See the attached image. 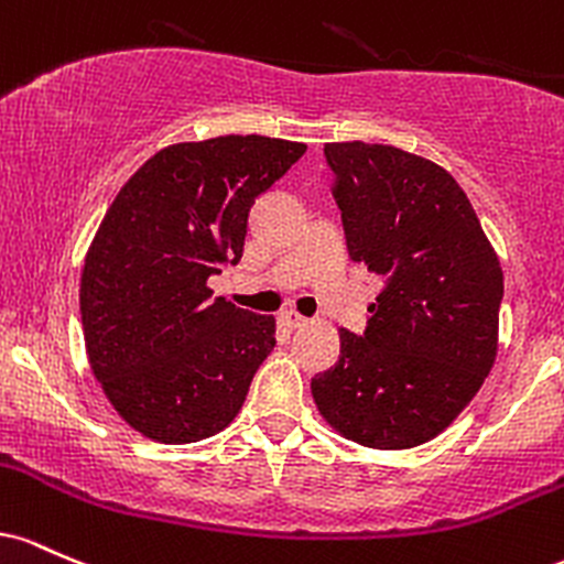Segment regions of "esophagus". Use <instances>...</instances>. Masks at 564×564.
<instances>
[{
    "mask_svg": "<svg viewBox=\"0 0 564 564\" xmlns=\"http://www.w3.org/2000/svg\"><path fill=\"white\" fill-rule=\"evenodd\" d=\"M284 322H288V327H293V330H299V327L308 325L306 316H301L299 312H284Z\"/></svg>",
    "mask_w": 564,
    "mask_h": 564,
    "instance_id": "obj_1",
    "label": "esophagus"
}]
</instances>
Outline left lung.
<instances>
[{"label": "left lung", "mask_w": 564, "mask_h": 564, "mask_svg": "<svg viewBox=\"0 0 564 564\" xmlns=\"http://www.w3.org/2000/svg\"><path fill=\"white\" fill-rule=\"evenodd\" d=\"M351 261L383 276L365 335L312 378L316 410L346 440L408 451L474 400L498 354L503 271L445 167L383 143H325Z\"/></svg>", "instance_id": "left-lung-1"}]
</instances>
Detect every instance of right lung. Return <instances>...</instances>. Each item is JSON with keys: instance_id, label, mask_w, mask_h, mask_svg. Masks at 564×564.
I'll return each instance as SVG.
<instances>
[{"instance_id": "1", "label": "right lung", "mask_w": 564, "mask_h": 564, "mask_svg": "<svg viewBox=\"0 0 564 564\" xmlns=\"http://www.w3.org/2000/svg\"><path fill=\"white\" fill-rule=\"evenodd\" d=\"M306 143L220 135L156 151L95 231L79 282L93 376L130 429L162 445L224 432L274 349V316L210 299L242 258L248 215Z\"/></svg>"}]
</instances>
